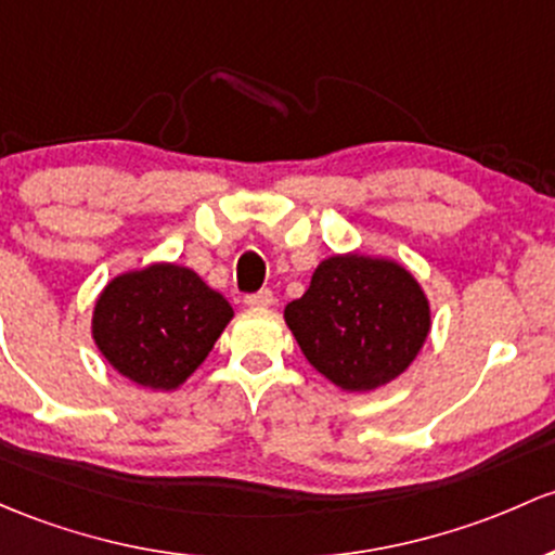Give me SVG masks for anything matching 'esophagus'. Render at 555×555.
<instances>
[{
	"instance_id": "obj_1",
	"label": "esophagus",
	"mask_w": 555,
	"mask_h": 555,
	"mask_svg": "<svg viewBox=\"0 0 555 555\" xmlns=\"http://www.w3.org/2000/svg\"><path fill=\"white\" fill-rule=\"evenodd\" d=\"M244 302H247L249 308H268L273 306V293L271 289H260V293H253L244 297Z\"/></svg>"
}]
</instances>
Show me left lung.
<instances>
[{"label": "left lung", "instance_id": "obj_1", "mask_svg": "<svg viewBox=\"0 0 555 555\" xmlns=\"http://www.w3.org/2000/svg\"><path fill=\"white\" fill-rule=\"evenodd\" d=\"M302 356L348 393L396 380L430 332V302L401 262L372 255H332L311 287L284 308Z\"/></svg>", "mask_w": 555, "mask_h": 555}]
</instances>
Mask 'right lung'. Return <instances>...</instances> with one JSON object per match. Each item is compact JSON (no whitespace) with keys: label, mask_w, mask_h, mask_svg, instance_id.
Here are the masks:
<instances>
[{"label":"right lung","mask_w":555,"mask_h":555,"mask_svg":"<svg viewBox=\"0 0 555 555\" xmlns=\"http://www.w3.org/2000/svg\"><path fill=\"white\" fill-rule=\"evenodd\" d=\"M233 319L231 302L191 268L151 262L106 284L92 311V340L127 380L180 388Z\"/></svg>","instance_id":"1"}]
</instances>
